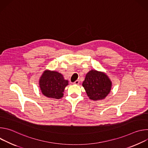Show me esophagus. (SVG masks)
Returning a JSON list of instances; mask_svg holds the SVG:
<instances>
[{
    "mask_svg": "<svg viewBox=\"0 0 148 148\" xmlns=\"http://www.w3.org/2000/svg\"><path fill=\"white\" fill-rule=\"evenodd\" d=\"M73 84H75V85H78V84H79V80H76L74 82H73Z\"/></svg>",
    "mask_w": 148,
    "mask_h": 148,
    "instance_id": "1",
    "label": "esophagus"
}]
</instances>
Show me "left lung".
<instances>
[{
  "mask_svg": "<svg viewBox=\"0 0 148 148\" xmlns=\"http://www.w3.org/2000/svg\"><path fill=\"white\" fill-rule=\"evenodd\" d=\"M82 86L90 99L98 101L103 99L109 94L112 82L105 73L92 70L86 74Z\"/></svg>",
  "mask_w": 148,
  "mask_h": 148,
  "instance_id": "obj_1",
  "label": "left lung"
}]
</instances>
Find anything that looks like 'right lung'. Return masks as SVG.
Returning <instances> with one entry per match:
<instances>
[{
    "label": "right lung",
    "mask_w": 148,
    "mask_h": 148,
    "mask_svg": "<svg viewBox=\"0 0 148 148\" xmlns=\"http://www.w3.org/2000/svg\"><path fill=\"white\" fill-rule=\"evenodd\" d=\"M69 84V81L57 71L45 70L39 79V86L42 94L45 96L55 99L63 97L65 87Z\"/></svg>",
    "instance_id": "right-lung-1"
}]
</instances>
